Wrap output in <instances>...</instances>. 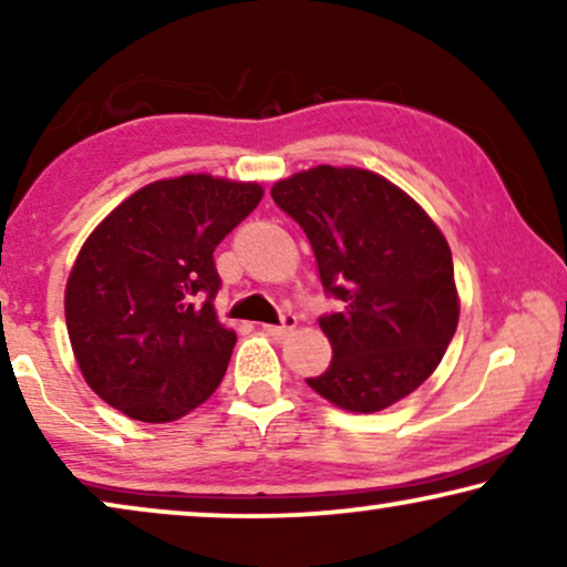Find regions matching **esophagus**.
Returning <instances> with one entry per match:
<instances>
[{
	"label": "esophagus",
	"mask_w": 567,
	"mask_h": 567,
	"mask_svg": "<svg viewBox=\"0 0 567 567\" xmlns=\"http://www.w3.org/2000/svg\"><path fill=\"white\" fill-rule=\"evenodd\" d=\"M293 328H297V317H291V315H286L281 324H262V330H266L268 336L276 340H284Z\"/></svg>",
	"instance_id": "1"
}]
</instances>
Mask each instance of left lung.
<instances>
[{
  "label": "left lung",
  "instance_id": "8db88e82",
  "mask_svg": "<svg viewBox=\"0 0 567 567\" xmlns=\"http://www.w3.org/2000/svg\"><path fill=\"white\" fill-rule=\"evenodd\" d=\"M270 196L305 229L320 281L343 301L320 328L332 346L312 390L351 413H379L415 392L460 322L446 237L405 190L361 167L317 165Z\"/></svg>",
  "mask_w": 567,
  "mask_h": 567
}]
</instances>
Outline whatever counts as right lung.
Returning a JSON list of instances; mask_svg holds the SVG:
<instances>
[{
    "instance_id": "obj_1",
    "label": "right lung",
    "mask_w": 567,
    "mask_h": 567,
    "mask_svg": "<svg viewBox=\"0 0 567 567\" xmlns=\"http://www.w3.org/2000/svg\"><path fill=\"white\" fill-rule=\"evenodd\" d=\"M260 198L258 183L165 177L84 239L66 278V330L84 382L107 405L169 423L221 384L237 336L214 309V250Z\"/></svg>"
}]
</instances>
